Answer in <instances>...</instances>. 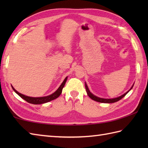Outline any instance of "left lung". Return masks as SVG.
<instances>
[{"label":"left lung","mask_w":148,"mask_h":148,"mask_svg":"<svg viewBox=\"0 0 148 148\" xmlns=\"http://www.w3.org/2000/svg\"><path fill=\"white\" fill-rule=\"evenodd\" d=\"M134 86V85L132 86V88H130V90ZM85 88H86V92H87V94L88 95L91 99H92V100H95V101H97V102H102V103H114V102H116L118 101V100H121L123 97H124L125 95H127V94L128 93V92H129V91H128L127 92L125 93V94H123V95H122L121 96L119 97H117V98H114V99H102V98H99V97H96L95 95H93V94L91 93L90 92V90L88 89V88L86 84L85 83Z\"/></svg>","instance_id":"obj_1"}]
</instances>
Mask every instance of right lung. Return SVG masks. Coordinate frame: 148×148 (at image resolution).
I'll list each match as a JSON object with an SVG mask.
<instances>
[{
  "label": "right lung",
  "instance_id": "right-lung-1",
  "mask_svg": "<svg viewBox=\"0 0 148 148\" xmlns=\"http://www.w3.org/2000/svg\"><path fill=\"white\" fill-rule=\"evenodd\" d=\"M67 77L65 78L64 81H63V83H62L61 85L60 86L58 90H56L55 93H53V94H51V95H50L49 96H46V97H28V96L24 95H23V94L18 92L12 86V88L14 92L16 93L19 96L21 97V98L24 99L25 100H26L27 102L30 103H33V104H41V103L48 102L49 101H51V100H53L54 99H56V98H58V97L60 95V94L62 93V89L65 86V84L66 83V81H67Z\"/></svg>",
  "mask_w": 148,
  "mask_h": 148
}]
</instances>
